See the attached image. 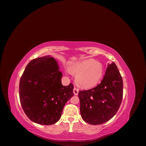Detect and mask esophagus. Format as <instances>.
Segmentation results:
<instances>
[{"label":"esophagus","instance_id":"obj_1","mask_svg":"<svg viewBox=\"0 0 146 146\" xmlns=\"http://www.w3.org/2000/svg\"><path fill=\"white\" fill-rule=\"evenodd\" d=\"M74 94L75 96H77L78 94V88H76V87H75L74 88Z\"/></svg>","mask_w":146,"mask_h":146}]
</instances>
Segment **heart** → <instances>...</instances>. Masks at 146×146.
Masks as SVG:
<instances>
[{
    "instance_id": "heart-1",
    "label": "heart",
    "mask_w": 146,
    "mask_h": 146,
    "mask_svg": "<svg viewBox=\"0 0 146 146\" xmlns=\"http://www.w3.org/2000/svg\"><path fill=\"white\" fill-rule=\"evenodd\" d=\"M69 71L76 77L77 86L88 89L98 85L103 77L104 69L100 62L94 59H86L74 63Z\"/></svg>"
}]
</instances>
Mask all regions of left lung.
I'll list each match as a JSON object with an SVG mask.
<instances>
[{"mask_svg":"<svg viewBox=\"0 0 146 146\" xmlns=\"http://www.w3.org/2000/svg\"><path fill=\"white\" fill-rule=\"evenodd\" d=\"M123 97V81L114 63L108 65L100 83L94 88L78 92L82 119L92 125L108 121L120 107Z\"/></svg>","mask_w":146,"mask_h":146,"instance_id":"left-lung-1","label":"left lung"}]
</instances>
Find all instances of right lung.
<instances>
[{
    "instance_id": "obj_1",
    "label": "right lung",
    "mask_w": 146,
    "mask_h": 146,
    "mask_svg": "<svg viewBox=\"0 0 146 146\" xmlns=\"http://www.w3.org/2000/svg\"><path fill=\"white\" fill-rule=\"evenodd\" d=\"M57 61L46 55L32 60L19 82V98L31 121L52 125L59 121L66 103L74 96V86H63Z\"/></svg>"
}]
</instances>
